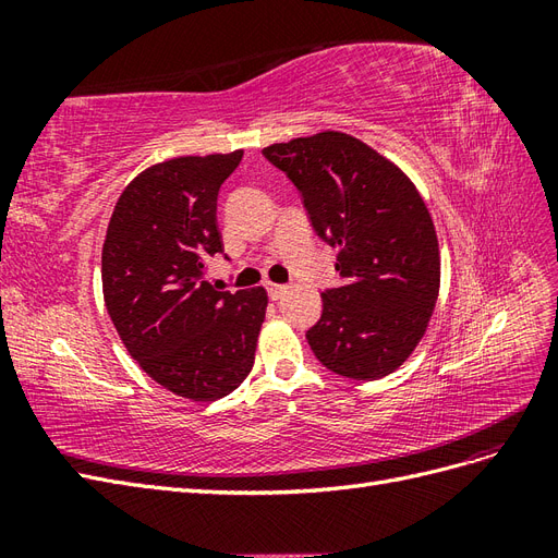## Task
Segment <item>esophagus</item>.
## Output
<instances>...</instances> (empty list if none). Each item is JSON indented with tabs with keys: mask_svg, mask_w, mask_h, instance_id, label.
Returning a JSON list of instances; mask_svg holds the SVG:
<instances>
[{
	"mask_svg": "<svg viewBox=\"0 0 558 558\" xmlns=\"http://www.w3.org/2000/svg\"><path fill=\"white\" fill-rule=\"evenodd\" d=\"M265 286H267V295L272 298V300L283 298V293L289 291V286H283V283H272V281H269V283H265Z\"/></svg>",
	"mask_w": 558,
	"mask_h": 558,
	"instance_id": "34e87169",
	"label": "esophagus"
}]
</instances>
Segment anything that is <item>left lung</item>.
<instances>
[{
  "mask_svg": "<svg viewBox=\"0 0 558 558\" xmlns=\"http://www.w3.org/2000/svg\"><path fill=\"white\" fill-rule=\"evenodd\" d=\"M298 185L320 240L340 248V289L320 293L307 330L335 375L375 381L412 356L440 293V244L430 211L396 162L351 134L324 130L263 148Z\"/></svg>",
  "mask_w": 558,
  "mask_h": 558,
  "instance_id": "8db88e82",
  "label": "left lung"
}]
</instances>
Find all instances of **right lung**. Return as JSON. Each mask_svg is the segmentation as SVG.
<instances>
[{
    "label": "right lung",
    "mask_w": 558,
    "mask_h": 558,
    "mask_svg": "<svg viewBox=\"0 0 558 558\" xmlns=\"http://www.w3.org/2000/svg\"><path fill=\"white\" fill-rule=\"evenodd\" d=\"M244 150L150 165L118 197L102 246L105 305L130 356L195 402L232 393L251 373L267 310L263 286L216 291L223 251L216 199Z\"/></svg>",
    "instance_id": "right-lung-1"
}]
</instances>
